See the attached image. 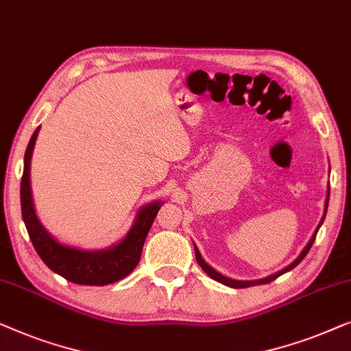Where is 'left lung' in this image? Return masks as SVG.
Segmentation results:
<instances>
[{"label":"left lung","instance_id":"obj_1","mask_svg":"<svg viewBox=\"0 0 351 351\" xmlns=\"http://www.w3.org/2000/svg\"><path fill=\"white\" fill-rule=\"evenodd\" d=\"M328 202H329V194H328V199H326V210H328ZM324 215H326V213H324ZM323 221H324V216H323V219H322V224H323ZM322 224H319V226H322ZM319 226H318V229H319ZM317 232H318V230H317ZM317 232H315L313 237H312V240L308 241V245L305 246L302 253H300L299 258L295 259L293 264L288 265V267L283 269V270H280L278 274H275V275H270V276H267V278H264V280H258V281H239V280H232V278H227V276L221 275L219 272H216L215 269H211L210 265L206 264L204 259H202V256H200L199 250H197V248H195V259H197V263H199L200 267L204 269L205 272L211 276V278L216 280V281H219V283H223V285H226V286H230V288H250V286H254V285H265V283H270V281H274L275 278H278L280 275H283L285 272H288V270L294 269L295 265H298V264L300 263V261H302V259L305 258V256H307L308 250L312 248V245H313V241H315V237H317Z\"/></svg>","mask_w":351,"mask_h":351}]
</instances>
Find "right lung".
I'll list each match as a JSON object with an SVG mask.
<instances>
[{
    "instance_id": "add662e5",
    "label": "right lung",
    "mask_w": 351,
    "mask_h": 351,
    "mask_svg": "<svg viewBox=\"0 0 351 351\" xmlns=\"http://www.w3.org/2000/svg\"><path fill=\"white\" fill-rule=\"evenodd\" d=\"M38 132L39 127L34 130L32 140L27 146L25 159H23L25 167H23L21 182L22 216L34 250L52 272L62 275L63 278L71 281V283L105 286L122 280L140 263L146 235L152 223H154L157 213H159L162 202H154V204L141 208L135 226L132 227L125 239L119 245H116L114 248L93 253V251H82L60 245L39 224L33 208L32 191H29V159H32Z\"/></svg>"
}]
</instances>
